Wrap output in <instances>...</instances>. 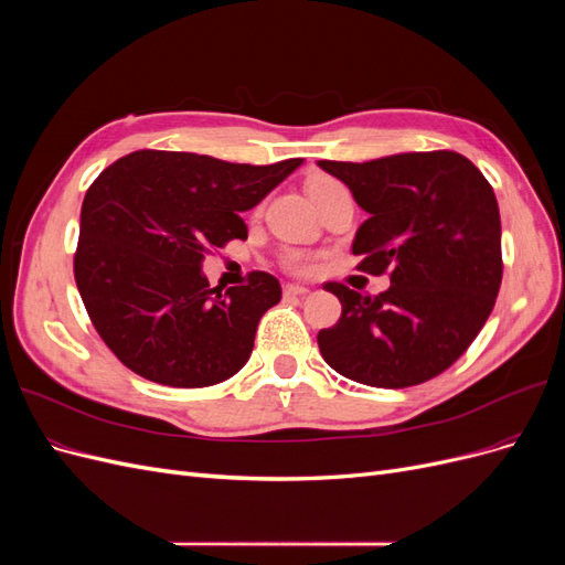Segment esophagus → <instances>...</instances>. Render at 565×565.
I'll return each instance as SVG.
<instances>
[{
	"mask_svg": "<svg viewBox=\"0 0 565 565\" xmlns=\"http://www.w3.org/2000/svg\"><path fill=\"white\" fill-rule=\"evenodd\" d=\"M282 295H285V297H303V295H309V287L287 282V285L282 287Z\"/></svg>",
	"mask_w": 565,
	"mask_h": 565,
	"instance_id": "1",
	"label": "esophagus"
}]
</instances>
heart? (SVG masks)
Here are the masks:
<instances>
[{"instance_id":"b5f03b06","label":"heart","mask_w":565,"mask_h":565,"mask_svg":"<svg viewBox=\"0 0 565 565\" xmlns=\"http://www.w3.org/2000/svg\"><path fill=\"white\" fill-rule=\"evenodd\" d=\"M332 183H337V181L330 179V177H320V174H318V177H311L309 183H306V193L311 195V200H316V198L324 191V188L332 185ZM282 264H285L289 270H306V268H309V264H306L303 256L297 254V252H289V254L285 256V259H282Z\"/></svg>"}]
</instances>
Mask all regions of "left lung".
Returning <instances> with one entry per match:
<instances>
[{
	"label": "left lung",
	"instance_id": "1",
	"mask_svg": "<svg viewBox=\"0 0 565 565\" xmlns=\"http://www.w3.org/2000/svg\"><path fill=\"white\" fill-rule=\"evenodd\" d=\"M318 167L344 181L367 212L353 241V254H363L358 268L391 278L377 297L324 285L341 301L339 322L318 332L324 363L380 388L436 377L469 349L500 292L502 226L492 185L452 150Z\"/></svg>",
	"mask_w": 565,
	"mask_h": 565
}]
</instances>
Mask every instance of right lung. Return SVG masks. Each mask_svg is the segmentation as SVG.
Masks as SVG:
<instances>
[{"instance_id": "right-lung-1", "label": "right lung", "mask_w": 565, "mask_h": 565, "mask_svg": "<svg viewBox=\"0 0 565 565\" xmlns=\"http://www.w3.org/2000/svg\"><path fill=\"white\" fill-rule=\"evenodd\" d=\"M301 158L254 167L198 152L136 150L98 174L82 202L75 282L96 332L131 372L164 386L224 382L254 349L256 324L282 297L254 270L210 287V247L247 241L256 207Z\"/></svg>"}]
</instances>
